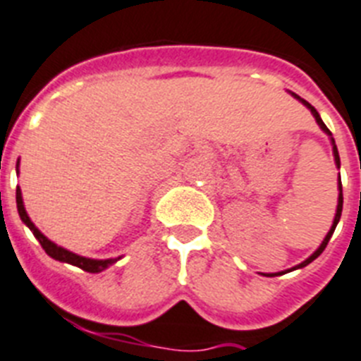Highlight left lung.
Returning a JSON list of instances; mask_svg holds the SVG:
<instances>
[{
    "instance_id": "obj_1",
    "label": "left lung",
    "mask_w": 361,
    "mask_h": 361,
    "mask_svg": "<svg viewBox=\"0 0 361 361\" xmlns=\"http://www.w3.org/2000/svg\"><path fill=\"white\" fill-rule=\"evenodd\" d=\"M293 96H295V98H298V99H300V102H302V104L306 105L307 109L312 111V113H313V116H315V120H317V124L321 126V130H323L324 133H328V135H330V140H332V146H334V159H336V165H338V169H339V154H338V146H336V140H334V137H332V133H330V130H328L326 126H324V122H323V120H321V116H319L317 109H315V107H313L312 104H307L306 99H302V98H300V96H297V94H293ZM341 211H343V187H341V178H339V200H338V211H336V219H334V224H332V228H330V231H328V233H326V237H324V241L321 243V247H319L317 250L313 252L312 256L307 257L306 262H302V263H300V265H297V267H293V269H300V267H306L307 263H312L313 259H315V257H319V256H321V254H323V250H324V248H326L328 241H330V237H332L334 230H336V226H338L339 219H341ZM278 274H283V272H278ZM267 276H276V274H267Z\"/></svg>"
}]
</instances>
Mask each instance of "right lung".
<instances>
[{"label": "right lung", "mask_w": 361, "mask_h": 361, "mask_svg": "<svg viewBox=\"0 0 361 361\" xmlns=\"http://www.w3.org/2000/svg\"><path fill=\"white\" fill-rule=\"evenodd\" d=\"M16 207H18L20 219H22L23 224H25L29 230L33 231V235L37 237L38 243L42 245L44 252H46L49 257L57 259V262L70 263V265L79 267V269H83V271H87V272H102V271H105L107 267L113 265V263H116L120 259V257H118V259H90V257L78 256V254L66 250V248H63V247H57L55 243L49 241L48 237L40 233V230L35 226L33 222H31V219L27 216V213H25V207H23L22 190H20V187H16Z\"/></svg>", "instance_id": "obj_1"}]
</instances>
